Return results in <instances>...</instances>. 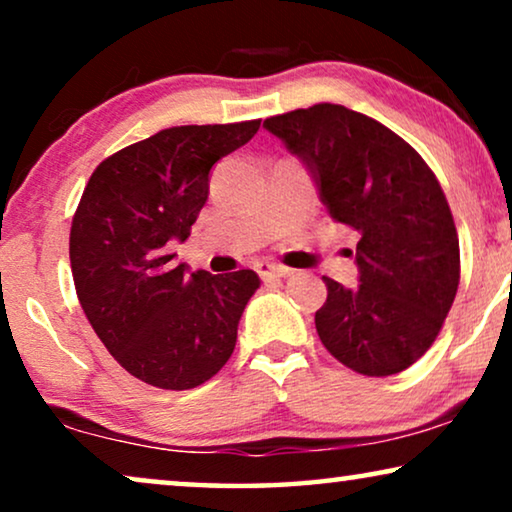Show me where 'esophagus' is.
I'll return each mask as SVG.
<instances>
[{
  "mask_svg": "<svg viewBox=\"0 0 512 512\" xmlns=\"http://www.w3.org/2000/svg\"><path fill=\"white\" fill-rule=\"evenodd\" d=\"M258 275H261V279H265V282H270V279H279V277H286L291 275L289 268H284V265H277V263H270V261H261L254 265Z\"/></svg>",
  "mask_w": 512,
  "mask_h": 512,
  "instance_id": "34e87169",
  "label": "esophagus"
}]
</instances>
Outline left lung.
Returning <instances> with one entry per match:
<instances>
[{"instance_id": "1", "label": "left lung", "mask_w": 512, "mask_h": 512, "mask_svg": "<svg viewBox=\"0 0 512 512\" xmlns=\"http://www.w3.org/2000/svg\"><path fill=\"white\" fill-rule=\"evenodd\" d=\"M310 170L333 221L359 230V286L324 277V347L368 377L410 368L438 338L459 286V237L436 174L375 118L314 104L265 118Z\"/></svg>"}]
</instances>
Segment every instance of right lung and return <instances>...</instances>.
Masks as SVG:
<instances>
[{"label":"right lung","mask_w":512,"mask_h":512,"mask_svg":"<svg viewBox=\"0 0 512 512\" xmlns=\"http://www.w3.org/2000/svg\"><path fill=\"white\" fill-rule=\"evenodd\" d=\"M258 128L261 121L160 130L102 160L76 207V296L109 354L151 387H200L233 354L261 279L254 270L188 272L167 247L191 235L214 163Z\"/></svg>","instance_id":"obj_1"}]
</instances>
